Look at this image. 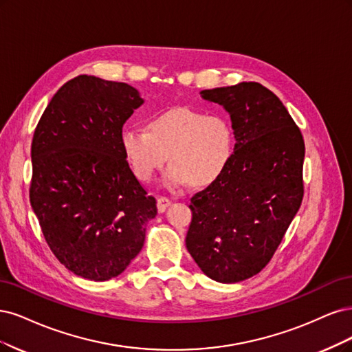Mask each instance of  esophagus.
<instances>
[{
	"label": "esophagus",
	"instance_id": "obj_1",
	"mask_svg": "<svg viewBox=\"0 0 352 352\" xmlns=\"http://www.w3.org/2000/svg\"><path fill=\"white\" fill-rule=\"evenodd\" d=\"M169 205H171V201H169V199H166V197H157V212H160V213H164Z\"/></svg>",
	"mask_w": 352,
	"mask_h": 352
}]
</instances>
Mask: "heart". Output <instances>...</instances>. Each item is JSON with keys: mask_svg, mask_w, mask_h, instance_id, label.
I'll return each mask as SVG.
<instances>
[{"mask_svg": "<svg viewBox=\"0 0 352 352\" xmlns=\"http://www.w3.org/2000/svg\"><path fill=\"white\" fill-rule=\"evenodd\" d=\"M121 146L139 179L151 181L156 171L173 164L164 186L177 190L187 184L205 187L228 166L234 151V131L228 117L188 107L160 112L147 121V131L126 129Z\"/></svg>", "mask_w": 352, "mask_h": 352, "instance_id": "1", "label": "heart"}]
</instances>
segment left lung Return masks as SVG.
<instances>
[{
  "instance_id": "left-lung-1",
  "label": "left lung",
  "mask_w": 352,
  "mask_h": 352,
  "mask_svg": "<svg viewBox=\"0 0 352 352\" xmlns=\"http://www.w3.org/2000/svg\"><path fill=\"white\" fill-rule=\"evenodd\" d=\"M200 96L228 112L235 144L223 174L191 197L186 245L206 276L235 283L269 263L297 214L305 147L287 108L260 83Z\"/></svg>"
}]
</instances>
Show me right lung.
<instances>
[{
    "instance_id": "right-lung-1",
    "label": "right lung",
    "mask_w": 352,
    "mask_h": 352,
    "mask_svg": "<svg viewBox=\"0 0 352 352\" xmlns=\"http://www.w3.org/2000/svg\"><path fill=\"white\" fill-rule=\"evenodd\" d=\"M143 102L127 83L77 76L52 96L33 134L32 209L55 257L89 280L121 275L157 213L121 146L124 122Z\"/></svg>"
}]
</instances>
